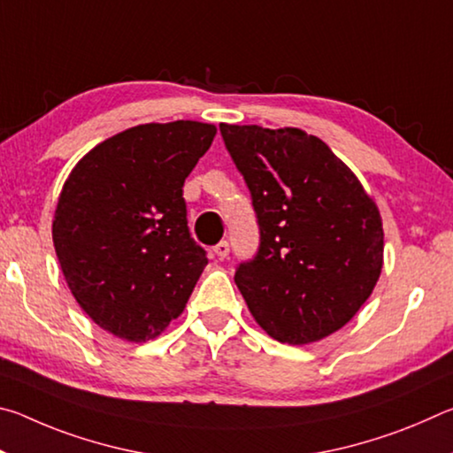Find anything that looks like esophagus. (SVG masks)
<instances>
[{"instance_id": "esophagus-1", "label": "esophagus", "mask_w": 453, "mask_h": 453, "mask_svg": "<svg viewBox=\"0 0 453 453\" xmlns=\"http://www.w3.org/2000/svg\"><path fill=\"white\" fill-rule=\"evenodd\" d=\"M213 256L218 259H226L229 256V243L227 242H219L213 245Z\"/></svg>"}]
</instances>
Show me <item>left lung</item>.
Masks as SVG:
<instances>
[{
	"label": "left lung",
	"instance_id": "1",
	"mask_svg": "<svg viewBox=\"0 0 453 453\" xmlns=\"http://www.w3.org/2000/svg\"><path fill=\"white\" fill-rule=\"evenodd\" d=\"M254 205L259 245L234 280L251 316L289 346L356 316L383 264L375 203L349 167L302 129L219 124Z\"/></svg>",
	"mask_w": 453,
	"mask_h": 453
}]
</instances>
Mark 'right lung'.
<instances>
[{"mask_svg": "<svg viewBox=\"0 0 453 453\" xmlns=\"http://www.w3.org/2000/svg\"><path fill=\"white\" fill-rule=\"evenodd\" d=\"M213 135L199 121L137 126L67 178L53 245L73 297L105 332L148 342L186 308L208 256L189 234L183 181Z\"/></svg>", "mask_w": 453, "mask_h": 453, "instance_id": "1", "label": "right lung"}]
</instances>
